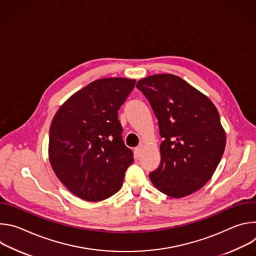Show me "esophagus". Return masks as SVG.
I'll return each instance as SVG.
<instances>
[{
    "label": "esophagus",
    "instance_id": "esophagus-1",
    "mask_svg": "<svg viewBox=\"0 0 256 256\" xmlns=\"http://www.w3.org/2000/svg\"><path fill=\"white\" fill-rule=\"evenodd\" d=\"M142 151H144V144H140L138 147H136V150H134L136 157V158H140V155L142 154Z\"/></svg>",
    "mask_w": 256,
    "mask_h": 256
}]
</instances>
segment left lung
<instances>
[{"label":"left lung","mask_w":256,"mask_h":256,"mask_svg":"<svg viewBox=\"0 0 256 256\" xmlns=\"http://www.w3.org/2000/svg\"><path fill=\"white\" fill-rule=\"evenodd\" d=\"M136 88L158 120L161 162L150 173L154 186L179 198L202 188L216 171L226 147V132L214 103L184 79L158 74Z\"/></svg>","instance_id":"obj_1"}]
</instances>
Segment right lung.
<instances>
[{"label":"right lung","instance_id":"right-lung-1","mask_svg":"<svg viewBox=\"0 0 256 256\" xmlns=\"http://www.w3.org/2000/svg\"><path fill=\"white\" fill-rule=\"evenodd\" d=\"M134 84L128 78L96 80L72 95L54 116L50 165L62 184L84 200L99 202L116 194L134 162L118 112Z\"/></svg>","mask_w":256,"mask_h":256}]
</instances>
